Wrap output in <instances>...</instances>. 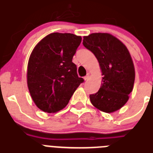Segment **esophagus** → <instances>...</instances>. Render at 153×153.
Instances as JSON below:
<instances>
[{
	"instance_id": "esophagus-1",
	"label": "esophagus",
	"mask_w": 153,
	"mask_h": 153,
	"mask_svg": "<svg viewBox=\"0 0 153 153\" xmlns=\"http://www.w3.org/2000/svg\"><path fill=\"white\" fill-rule=\"evenodd\" d=\"M89 78H90V74H89V73H88L87 75L84 77L85 81H88V79H89Z\"/></svg>"
}]
</instances>
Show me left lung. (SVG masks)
Masks as SVG:
<instances>
[{"label":"left lung","instance_id":"left-lung-1","mask_svg":"<svg viewBox=\"0 0 153 153\" xmlns=\"http://www.w3.org/2000/svg\"><path fill=\"white\" fill-rule=\"evenodd\" d=\"M83 45L95 54L102 71V85L90 95L95 108L106 113L120 109L129 99L135 82V68L128 48L108 33L84 36Z\"/></svg>","mask_w":153,"mask_h":153}]
</instances>
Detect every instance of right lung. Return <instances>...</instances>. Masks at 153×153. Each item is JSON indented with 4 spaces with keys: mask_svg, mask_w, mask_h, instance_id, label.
Segmentation results:
<instances>
[{
    "mask_svg": "<svg viewBox=\"0 0 153 153\" xmlns=\"http://www.w3.org/2000/svg\"><path fill=\"white\" fill-rule=\"evenodd\" d=\"M81 42L82 37L75 34L51 33L33 49L27 64V87L34 104L45 112L63 109L84 82L72 62Z\"/></svg>",
    "mask_w": 153,
    "mask_h": 153,
    "instance_id": "obj_1",
    "label": "right lung"
}]
</instances>
